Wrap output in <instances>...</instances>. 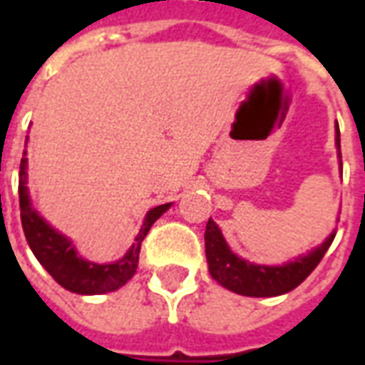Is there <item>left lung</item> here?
<instances>
[{
	"label": "left lung",
	"mask_w": 365,
	"mask_h": 365,
	"mask_svg": "<svg viewBox=\"0 0 365 365\" xmlns=\"http://www.w3.org/2000/svg\"><path fill=\"white\" fill-rule=\"evenodd\" d=\"M336 146L338 158L340 156V130L336 125ZM342 166V162H340ZM336 237V230L330 235L319 248H314L307 256L295 258L283 266H260L252 262L238 258L222 238L221 229L213 219H209L205 229V256L209 264V274L213 279L221 283L222 287L235 291L238 295L248 297H275L287 291L295 289L299 283H303L313 272L322 256L327 254L329 246Z\"/></svg>",
	"instance_id": "left-lung-1"
}]
</instances>
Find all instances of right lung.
<instances>
[{
    "instance_id": "right-lung-1",
    "label": "right lung",
    "mask_w": 365,
    "mask_h": 365,
    "mask_svg": "<svg viewBox=\"0 0 365 365\" xmlns=\"http://www.w3.org/2000/svg\"><path fill=\"white\" fill-rule=\"evenodd\" d=\"M172 203H164L150 209L146 213L144 225L135 245L128 248V252L119 262L113 264H96L78 256L72 240L60 235L36 213L29 197L27 187V152H23L19 166V207H21V225L27 238L31 250L36 260L43 264V268L64 287L72 293L80 295H99L109 293L123 287L125 283L135 275L138 268V254L144 237L148 235L150 227L166 213Z\"/></svg>"
}]
</instances>
